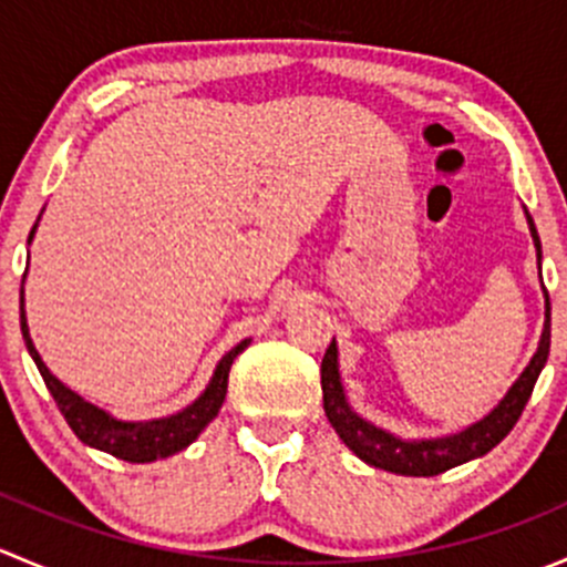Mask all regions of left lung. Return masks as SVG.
Returning <instances> with one entry per match:
<instances>
[{
	"mask_svg": "<svg viewBox=\"0 0 567 567\" xmlns=\"http://www.w3.org/2000/svg\"><path fill=\"white\" fill-rule=\"evenodd\" d=\"M532 241L537 249V266H540V238H537L535 221L527 214ZM546 293V323H543L540 342H537V351L532 357L522 375H518L516 384L507 390L505 398L499 400L494 411L488 416H483L480 422L468 425L466 431L453 433V436L444 439H420V442H409V439H400L394 433L384 431V427H375L373 422L362 420L357 411L348 403L346 390H342L340 381V364H337V346L331 340V346L326 348L323 362H320V386H323V411L329 416L331 427L337 431V436L346 442L348 450L359 455L364 463L375 468H384V472L405 474V477H433V474H442L447 468L461 466V463L480 458V455L491 453L507 433L513 431V425L522 416L524 405H527L532 390H535V381L540 375L543 364L548 359V346H551V305H548V290Z\"/></svg>",
	"mask_w": 567,
	"mask_h": 567,
	"instance_id": "left-lung-1",
	"label": "left lung"
}]
</instances>
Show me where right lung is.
Segmentation results:
<instances>
[{
  "label": "right lung",
  "instance_id": "1",
  "mask_svg": "<svg viewBox=\"0 0 567 567\" xmlns=\"http://www.w3.org/2000/svg\"><path fill=\"white\" fill-rule=\"evenodd\" d=\"M35 227H32L30 233V241L32 236H35ZM21 334H24L27 351H30V357L35 359L40 375H43L45 386H49L51 398H54L56 409L62 411V416H65V422L71 425V431L76 433L84 444H90V447L128 463H151L158 458H169V455L186 450L188 444L205 431V425L219 414L227 394V375H230L233 359L249 346V340H244L238 342L233 351H227L225 357H221V362L216 364L214 379H210V384L205 386V392L183 411H177L173 416H162V420H151V422H123V420H114L112 414H106V411L99 409V405L79 398L76 392L68 390L60 379H54V375L49 373V368H45L43 359H40V353L35 351V346H32L30 329H27L24 285H21Z\"/></svg>",
  "mask_w": 567,
  "mask_h": 567
}]
</instances>
